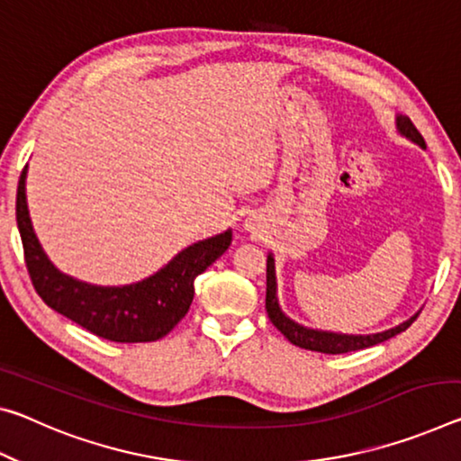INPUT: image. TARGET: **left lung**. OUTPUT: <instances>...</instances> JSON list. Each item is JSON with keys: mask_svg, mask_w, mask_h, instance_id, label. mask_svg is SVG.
Instances as JSON below:
<instances>
[{"mask_svg": "<svg viewBox=\"0 0 461 461\" xmlns=\"http://www.w3.org/2000/svg\"><path fill=\"white\" fill-rule=\"evenodd\" d=\"M398 129L400 133L411 139V141L419 143L420 148H425V139L416 131L412 125V121L408 116H398ZM267 313L279 332L287 339L289 342H294L295 347L308 348V350H318V353H328V355H342V353H353V350H361V348H369L374 345H379V342L392 339L400 332H404L408 326H411L416 316L408 320V322L400 324L392 330L379 332V334H369V336H350V334H334V332H322V330H310V328H303L295 324L294 320H289L285 313L281 312L279 303H276V279H275V260L273 257L267 258Z\"/></svg>", "mask_w": 461, "mask_h": 461, "instance_id": "8db88e82", "label": "left lung"}]
</instances>
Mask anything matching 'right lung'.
I'll return each mask as SVG.
<instances>
[{
  "label": "right lung",
  "instance_id": "add662e5",
  "mask_svg": "<svg viewBox=\"0 0 461 461\" xmlns=\"http://www.w3.org/2000/svg\"><path fill=\"white\" fill-rule=\"evenodd\" d=\"M26 167L18 182L16 221L28 275L42 302L87 332L113 342H151L170 332L191 308L194 279L228 250L231 231L188 246L141 283L94 287L59 273L42 252L26 207Z\"/></svg>",
  "mask_w": 461,
  "mask_h": 461
}]
</instances>
